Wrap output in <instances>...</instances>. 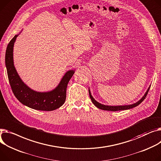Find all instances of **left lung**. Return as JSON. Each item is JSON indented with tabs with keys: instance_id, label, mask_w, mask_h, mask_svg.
Segmentation results:
<instances>
[{
	"instance_id": "obj_1",
	"label": "left lung",
	"mask_w": 161,
	"mask_h": 161,
	"mask_svg": "<svg viewBox=\"0 0 161 161\" xmlns=\"http://www.w3.org/2000/svg\"><path fill=\"white\" fill-rule=\"evenodd\" d=\"M149 88H150V86L149 87V88L147 89V91L146 92V93L144 94V95L143 96V97L139 100L137 102L131 104V105H116V106H111V105H105L103 104H102L99 102H98L96 100H94V98L92 97V96L91 95V91L89 90V96H90V98L91 99L92 102L94 103V105L96 107V108H98V109L104 110V111H122V110H127V109H132L135 107H136L137 105H138L140 104L141 102H142L144 101V100L146 98V96L147 94V92L149 90Z\"/></svg>"
}]
</instances>
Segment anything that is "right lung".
I'll list each match as a JSON object with an SVG mask.
<instances>
[{
  "label": "right lung",
  "instance_id": "1",
  "mask_svg": "<svg viewBox=\"0 0 161 161\" xmlns=\"http://www.w3.org/2000/svg\"><path fill=\"white\" fill-rule=\"evenodd\" d=\"M18 35H15L8 45L5 63L11 88L17 99L30 108L39 111H53L59 108L66 100L67 87L75 71H67L58 86L48 92H37L31 89L22 81L14 67V46Z\"/></svg>",
  "mask_w": 161,
  "mask_h": 161
}]
</instances>
